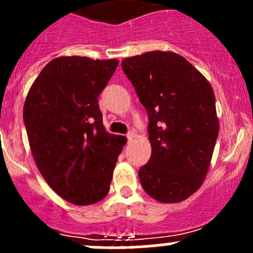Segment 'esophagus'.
I'll use <instances>...</instances> for the list:
<instances>
[{"label": "esophagus", "instance_id": "1", "mask_svg": "<svg viewBox=\"0 0 253 253\" xmlns=\"http://www.w3.org/2000/svg\"><path fill=\"white\" fill-rule=\"evenodd\" d=\"M133 138H134V133L133 132H129V133L127 134V139H128V142L133 141Z\"/></svg>", "mask_w": 253, "mask_h": 253}]
</instances>
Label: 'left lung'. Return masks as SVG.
Returning <instances> with one entry per match:
<instances>
[{"label":"left lung","instance_id":"obj_1","mask_svg":"<svg viewBox=\"0 0 253 253\" xmlns=\"http://www.w3.org/2000/svg\"><path fill=\"white\" fill-rule=\"evenodd\" d=\"M121 65L149 117L152 155L138 171L143 190L160 203L182 202L202 186L213 157L219 133L213 88L172 51H149Z\"/></svg>","mask_w":253,"mask_h":253}]
</instances>
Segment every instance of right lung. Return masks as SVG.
Returning a JSON list of instances; mask_svg holds the SVG:
<instances>
[{"label":"right lung","instance_id":"add662e5","mask_svg":"<svg viewBox=\"0 0 253 253\" xmlns=\"http://www.w3.org/2000/svg\"><path fill=\"white\" fill-rule=\"evenodd\" d=\"M119 60L60 56L42 68L23 108L30 150L40 174L76 206L108 195L126 137L106 132L98 96Z\"/></svg>","mask_w":253,"mask_h":253}]
</instances>
